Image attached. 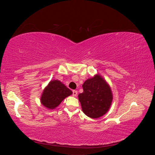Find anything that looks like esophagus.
I'll return each mask as SVG.
<instances>
[{
	"label": "esophagus",
	"mask_w": 155,
	"mask_h": 155,
	"mask_svg": "<svg viewBox=\"0 0 155 155\" xmlns=\"http://www.w3.org/2000/svg\"><path fill=\"white\" fill-rule=\"evenodd\" d=\"M72 92H73L72 95H73L74 96H77V95H78V91H73Z\"/></svg>",
	"instance_id": "esophagus-1"
}]
</instances>
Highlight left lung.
<instances>
[{"label": "left lung", "instance_id": "8db88e82", "mask_svg": "<svg viewBox=\"0 0 155 155\" xmlns=\"http://www.w3.org/2000/svg\"><path fill=\"white\" fill-rule=\"evenodd\" d=\"M83 93L78 95L82 110L91 118H98L109 110L113 96L110 87L99 74L88 78L82 85Z\"/></svg>", "mask_w": 155, "mask_h": 155}]
</instances>
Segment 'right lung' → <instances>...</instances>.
Returning a JSON list of instances; mask_svg holds the SVG:
<instances>
[{
  "instance_id": "add662e5",
  "label": "right lung",
  "mask_w": 155,
  "mask_h": 155,
  "mask_svg": "<svg viewBox=\"0 0 155 155\" xmlns=\"http://www.w3.org/2000/svg\"><path fill=\"white\" fill-rule=\"evenodd\" d=\"M72 92L58 79L49 82L42 93L41 103L46 109L53 110L58 107L67 97L72 95Z\"/></svg>"
}]
</instances>
